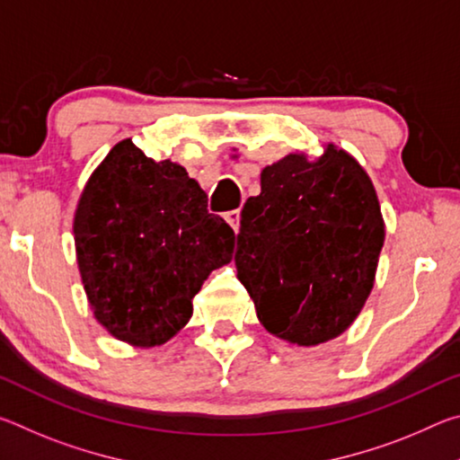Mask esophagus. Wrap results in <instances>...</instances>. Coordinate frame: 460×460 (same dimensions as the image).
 <instances>
[{
    "label": "esophagus",
    "mask_w": 460,
    "mask_h": 460,
    "mask_svg": "<svg viewBox=\"0 0 460 460\" xmlns=\"http://www.w3.org/2000/svg\"><path fill=\"white\" fill-rule=\"evenodd\" d=\"M225 221H227L231 227H233V231H239V221H241V211L239 208H235V211H229V213H225Z\"/></svg>",
    "instance_id": "1"
}]
</instances>
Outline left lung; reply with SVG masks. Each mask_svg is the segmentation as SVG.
I'll use <instances>...</instances> for the list:
<instances>
[{
  "instance_id": "8db88e82",
  "label": "left lung",
  "mask_w": 460,
  "mask_h": 460,
  "mask_svg": "<svg viewBox=\"0 0 460 460\" xmlns=\"http://www.w3.org/2000/svg\"><path fill=\"white\" fill-rule=\"evenodd\" d=\"M384 239L376 189L351 154H288L261 170V192L241 211L237 278L268 332L314 347L361 313Z\"/></svg>"
}]
</instances>
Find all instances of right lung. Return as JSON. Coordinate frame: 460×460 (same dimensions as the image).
I'll return each mask as SVG.
<instances>
[{"label":"right lung","instance_id":"right-lung-1","mask_svg":"<svg viewBox=\"0 0 460 460\" xmlns=\"http://www.w3.org/2000/svg\"><path fill=\"white\" fill-rule=\"evenodd\" d=\"M76 263L93 314L115 339L155 347L192 316V298L233 258L235 233L170 160L121 139L91 174L75 213Z\"/></svg>","mask_w":460,"mask_h":460}]
</instances>
